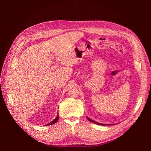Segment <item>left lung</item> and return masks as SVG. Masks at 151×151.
<instances>
[{
	"mask_svg": "<svg viewBox=\"0 0 151 151\" xmlns=\"http://www.w3.org/2000/svg\"><path fill=\"white\" fill-rule=\"evenodd\" d=\"M87 118L88 119V120L89 121H91L92 122H93V123H95V124H99V125H104V124H100V123H97V122H95V121H93L92 119H90L89 118H88L87 117Z\"/></svg>",
	"mask_w": 151,
	"mask_h": 151,
	"instance_id": "8db88e82",
	"label": "left lung"
}]
</instances>
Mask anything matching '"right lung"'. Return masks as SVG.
Listing matches in <instances>:
<instances>
[{"mask_svg":"<svg viewBox=\"0 0 151 151\" xmlns=\"http://www.w3.org/2000/svg\"><path fill=\"white\" fill-rule=\"evenodd\" d=\"M58 115H57V117H56V118L54 119V120H53L52 122H51L50 123H49V124H47L46 125H52V124H55V122H57V121H58Z\"/></svg>","mask_w":151,"mask_h":151,"instance_id":"1","label":"right lung"}]
</instances>
